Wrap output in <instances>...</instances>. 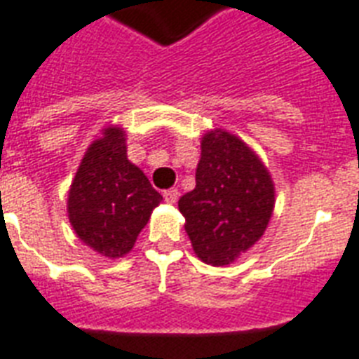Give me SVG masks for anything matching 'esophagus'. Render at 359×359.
<instances>
[{
	"label": "esophagus",
	"mask_w": 359,
	"mask_h": 359,
	"mask_svg": "<svg viewBox=\"0 0 359 359\" xmlns=\"http://www.w3.org/2000/svg\"><path fill=\"white\" fill-rule=\"evenodd\" d=\"M163 199H165V203H169V205H175L177 199H179V190H177V188L165 190L163 191Z\"/></svg>",
	"instance_id": "esophagus-1"
}]
</instances>
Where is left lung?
Returning a JSON list of instances; mask_svg holds the SVG:
<instances>
[{"label":"left lung","mask_w":359,"mask_h":359,"mask_svg":"<svg viewBox=\"0 0 359 359\" xmlns=\"http://www.w3.org/2000/svg\"><path fill=\"white\" fill-rule=\"evenodd\" d=\"M272 175L257 152L224 128L201 137L196 188L179 199L196 255L227 266L261 240L273 214Z\"/></svg>","instance_id":"8db88e82"}]
</instances>
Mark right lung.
Here are the masks:
<instances>
[{
	"instance_id": "1",
	"label": "right lung",
	"mask_w": 359,
	"mask_h": 359,
	"mask_svg": "<svg viewBox=\"0 0 359 359\" xmlns=\"http://www.w3.org/2000/svg\"><path fill=\"white\" fill-rule=\"evenodd\" d=\"M162 196L126 156V132L109 124L87 147L67 199L76 236L108 259L132 251Z\"/></svg>"
}]
</instances>
